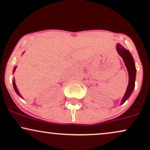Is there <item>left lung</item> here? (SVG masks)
I'll list each match as a JSON object with an SVG mask.
<instances>
[{
  "label": "left lung",
  "instance_id": "obj_1",
  "mask_svg": "<svg viewBox=\"0 0 150 150\" xmlns=\"http://www.w3.org/2000/svg\"><path fill=\"white\" fill-rule=\"evenodd\" d=\"M116 49L119 54L123 59L124 64H125L126 67L127 68L128 73H129V84H128L125 94H124V97L122 99L121 105H122L131 96V93H133V89L135 88V82H136V66H135L134 59H133L132 55L130 53L129 50H126L120 43H117V44Z\"/></svg>",
  "mask_w": 150,
  "mask_h": 150
}]
</instances>
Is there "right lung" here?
<instances>
[{
    "instance_id": "obj_1",
    "label": "right lung",
    "mask_w": 150,
    "mask_h": 150,
    "mask_svg": "<svg viewBox=\"0 0 150 150\" xmlns=\"http://www.w3.org/2000/svg\"><path fill=\"white\" fill-rule=\"evenodd\" d=\"M16 68H17V66H15V67L14 68V69H13V72H12V73H14V72H15V70H16ZM12 84H13V87H14V91H15V92L17 93V95L18 96H19L21 97V98H23V97L21 96V95L20 94V93H19V90H18V89H17V86H16V84H15V80H13V81H12Z\"/></svg>"
}]
</instances>
